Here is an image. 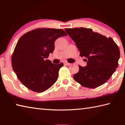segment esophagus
Returning <instances> with one entry per match:
<instances>
[{"label":"esophagus","mask_w":125,"mask_h":125,"mask_svg":"<svg viewBox=\"0 0 125 125\" xmlns=\"http://www.w3.org/2000/svg\"><path fill=\"white\" fill-rule=\"evenodd\" d=\"M64 64L66 65H71V63H68L67 62H64Z\"/></svg>","instance_id":"1"}]
</instances>
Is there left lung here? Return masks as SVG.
Here are the masks:
<instances>
[{"instance_id":"8db88e82","label":"left lung","mask_w":125,"mask_h":125,"mask_svg":"<svg viewBox=\"0 0 125 125\" xmlns=\"http://www.w3.org/2000/svg\"><path fill=\"white\" fill-rule=\"evenodd\" d=\"M75 42L80 56L86 59V65H79L73 78L84 87L95 88L106 83L118 67L120 53L111 37L93 32L92 29H65Z\"/></svg>"}]
</instances>
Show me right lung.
I'll use <instances>...</instances> for the list:
<instances>
[{
	"label": "right lung",
	"instance_id": "1",
	"mask_svg": "<svg viewBox=\"0 0 125 125\" xmlns=\"http://www.w3.org/2000/svg\"><path fill=\"white\" fill-rule=\"evenodd\" d=\"M67 35L62 29H37L22 35L12 55L11 64L17 77L29 89L42 93L57 81L63 63L46 60L54 50L58 38Z\"/></svg>",
	"mask_w": 125,
	"mask_h": 125
}]
</instances>
